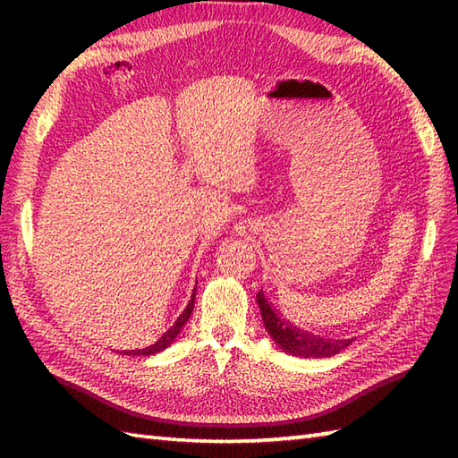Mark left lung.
<instances>
[{
    "label": "left lung",
    "mask_w": 458,
    "mask_h": 458,
    "mask_svg": "<svg viewBox=\"0 0 458 458\" xmlns=\"http://www.w3.org/2000/svg\"><path fill=\"white\" fill-rule=\"evenodd\" d=\"M261 320L271 340L284 350V352L299 358H330L343 352L356 338H325L318 335H310L307 330L291 325L289 320L279 313L274 303L266 297V291L261 289L256 295Z\"/></svg>",
    "instance_id": "obj_1"
}]
</instances>
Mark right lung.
<instances>
[{
  "mask_svg": "<svg viewBox=\"0 0 458 458\" xmlns=\"http://www.w3.org/2000/svg\"><path fill=\"white\" fill-rule=\"evenodd\" d=\"M194 297H197V287L192 289V295H191V301L187 303V307H184L182 313L177 317V320H174L173 327L169 330H165L163 336L157 340V343H153L151 346H145V348H138V350H123L122 354H125V356H153L157 352H163L165 348H169L174 343V338L181 335L182 327L189 323V318L192 315V309H194Z\"/></svg>",
  "mask_w": 458,
  "mask_h": 458,
  "instance_id": "1",
  "label": "right lung"
}]
</instances>
